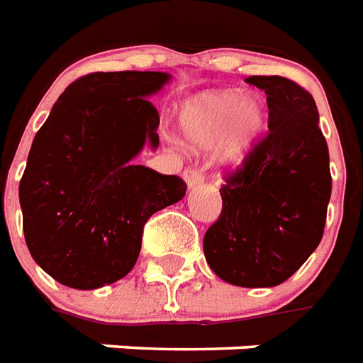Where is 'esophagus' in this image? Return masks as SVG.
Here are the masks:
<instances>
[{
    "mask_svg": "<svg viewBox=\"0 0 363 363\" xmlns=\"http://www.w3.org/2000/svg\"><path fill=\"white\" fill-rule=\"evenodd\" d=\"M184 179L185 184H187V187L191 189V187H197V185L203 184L204 176L203 172L197 170V168H187V170L184 172Z\"/></svg>",
    "mask_w": 363,
    "mask_h": 363,
    "instance_id": "obj_1",
    "label": "esophagus"
}]
</instances>
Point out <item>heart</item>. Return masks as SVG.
<instances>
[{
  "label": "heart",
  "instance_id": "obj_1",
  "mask_svg": "<svg viewBox=\"0 0 363 363\" xmlns=\"http://www.w3.org/2000/svg\"><path fill=\"white\" fill-rule=\"evenodd\" d=\"M185 141L197 149L220 143V162L241 166L249 159L266 128V105L255 94L220 89L195 95L178 113Z\"/></svg>",
  "mask_w": 363,
  "mask_h": 363
}]
</instances>
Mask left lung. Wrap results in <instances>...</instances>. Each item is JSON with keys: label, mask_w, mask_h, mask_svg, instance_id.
<instances>
[{"label": "left lung", "mask_w": 363, "mask_h": 363, "mask_svg": "<svg viewBox=\"0 0 363 363\" xmlns=\"http://www.w3.org/2000/svg\"><path fill=\"white\" fill-rule=\"evenodd\" d=\"M268 103V135L222 185L204 235L206 262L237 287H275L312 255L331 199L329 151L312 95L283 76H250Z\"/></svg>", "instance_id": "left-lung-1"}]
</instances>
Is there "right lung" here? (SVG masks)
Instances as JSON below:
<instances>
[{
	"mask_svg": "<svg viewBox=\"0 0 363 363\" xmlns=\"http://www.w3.org/2000/svg\"><path fill=\"white\" fill-rule=\"evenodd\" d=\"M168 72H94L61 94L30 147L18 185L24 239L55 281L99 289L135 266L143 225L187 185L133 159L159 147L149 101Z\"/></svg>",
	"mask_w": 363,
	"mask_h": 363,
	"instance_id": "add662e5",
	"label": "right lung"
}]
</instances>
